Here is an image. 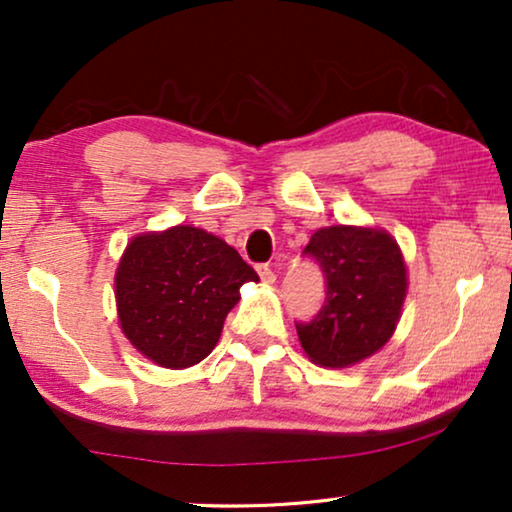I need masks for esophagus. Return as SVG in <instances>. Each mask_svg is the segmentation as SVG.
Masks as SVG:
<instances>
[{
    "label": "esophagus",
    "instance_id": "obj_1",
    "mask_svg": "<svg viewBox=\"0 0 512 512\" xmlns=\"http://www.w3.org/2000/svg\"><path fill=\"white\" fill-rule=\"evenodd\" d=\"M258 274H261L263 284H274V279H277V274H274L270 265H258Z\"/></svg>",
    "mask_w": 512,
    "mask_h": 512
}]
</instances>
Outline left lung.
<instances>
[{
	"instance_id": "1",
	"label": "left lung",
	"mask_w": 512,
	"mask_h": 512,
	"mask_svg": "<svg viewBox=\"0 0 512 512\" xmlns=\"http://www.w3.org/2000/svg\"><path fill=\"white\" fill-rule=\"evenodd\" d=\"M305 254L325 274L321 311L295 323L309 360L342 369L374 355L395 332L409 286L397 242L381 228L328 226Z\"/></svg>"
}]
</instances>
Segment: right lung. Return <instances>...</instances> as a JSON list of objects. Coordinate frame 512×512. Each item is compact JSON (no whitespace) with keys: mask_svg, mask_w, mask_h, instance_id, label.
<instances>
[{"mask_svg":"<svg viewBox=\"0 0 512 512\" xmlns=\"http://www.w3.org/2000/svg\"><path fill=\"white\" fill-rule=\"evenodd\" d=\"M247 281H258L256 270L203 228L136 235L115 272L122 332L159 367L198 365L217 346Z\"/></svg>","mask_w":512,"mask_h":512,"instance_id":"add662e5","label":"right lung"}]
</instances>
